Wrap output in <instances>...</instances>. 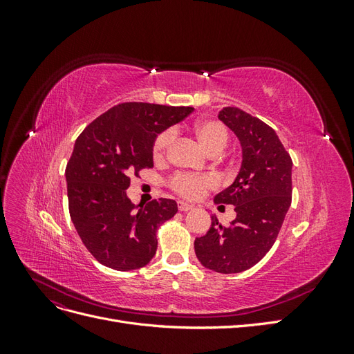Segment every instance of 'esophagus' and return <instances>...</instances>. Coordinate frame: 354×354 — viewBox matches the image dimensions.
<instances>
[{
	"label": "esophagus",
	"mask_w": 354,
	"mask_h": 354,
	"mask_svg": "<svg viewBox=\"0 0 354 354\" xmlns=\"http://www.w3.org/2000/svg\"><path fill=\"white\" fill-rule=\"evenodd\" d=\"M178 209L180 211H190V209H194V205H190V203H187V202L180 201L178 202Z\"/></svg>",
	"instance_id": "1"
}]
</instances>
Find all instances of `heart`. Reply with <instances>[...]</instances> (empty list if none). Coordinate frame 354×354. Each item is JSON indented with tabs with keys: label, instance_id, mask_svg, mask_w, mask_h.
<instances>
[{
	"label": "heart",
	"instance_id": "heart-1",
	"mask_svg": "<svg viewBox=\"0 0 354 354\" xmlns=\"http://www.w3.org/2000/svg\"><path fill=\"white\" fill-rule=\"evenodd\" d=\"M194 133L198 142L202 145L208 153H220L227 145L229 133L221 122L218 121H199L194 127ZM173 131L167 130L160 133L153 143V158L162 159L168 151V146L173 142ZM171 186L181 196L189 199L201 198L208 189L217 186V178L212 176H189V174H177L171 180Z\"/></svg>",
	"mask_w": 354,
	"mask_h": 354
}]
</instances>
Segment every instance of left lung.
I'll return each instance as SVG.
<instances>
[{
    "instance_id": "1",
    "label": "left lung",
    "mask_w": 354,
    "mask_h": 354,
    "mask_svg": "<svg viewBox=\"0 0 354 354\" xmlns=\"http://www.w3.org/2000/svg\"><path fill=\"white\" fill-rule=\"evenodd\" d=\"M218 120L238 137L241 169L233 183L214 198L236 211L229 227L212 216L205 236L195 239L203 267L239 273L255 266L273 246L291 207L292 160L272 127L239 108H223Z\"/></svg>"
}]
</instances>
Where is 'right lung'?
Segmentation results:
<instances>
[{
  "label": "right lung",
  "instance_id": "add662e5",
  "mask_svg": "<svg viewBox=\"0 0 354 354\" xmlns=\"http://www.w3.org/2000/svg\"><path fill=\"white\" fill-rule=\"evenodd\" d=\"M194 112L186 106L121 103L85 128L66 165L71 220L99 263L136 270L153 259L156 230L174 217L177 202L155 199L136 207L127 196L130 176L153 167L158 134Z\"/></svg>",
  "mask_w": 354,
  "mask_h": 354
}]
</instances>
